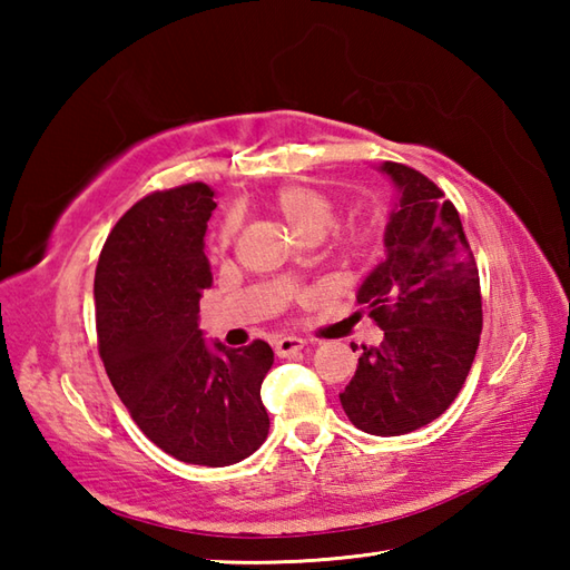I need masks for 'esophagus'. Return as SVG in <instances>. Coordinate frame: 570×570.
Segmentation results:
<instances>
[{
  "label": "esophagus",
  "instance_id": "obj_1",
  "mask_svg": "<svg viewBox=\"0 0 570 570\" xmlns=\"http://www.w3.org/2000/svg\"><path fill=\"white\" fill-rule=\"evenodd\" d=\"M308 343L304 341V337H282V341H276L274 345V353L278 357H288V355H296L304 350Z\"/></svg>",
  "mask_w": 570,
  "mask_h": 570
}]
</instances>
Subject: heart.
I'll list each match as a JSON object with an SVG mask.
<instances>
[{"label": "heart", "mask_w": 570, "mask_h": 570, "mask_svg": "<svg viewBox=\"0 0 570 570\" xmlns=\"http://www.w3.org/2000/svg\"><path fill=\"white\" fill-rule=\"evenodd\" d=\"M274 205L288 223V227L304 239H318L325 235V229L333 225V205L316 188L286 186L276 193ZM235 229H237V217L233 215L227 217V223L223 225V239L233 237ZM370 239H372V227L365 223L347 225L343 233L337 235V242H341V245L350 252L365 249L370 245Z\"/></svg>", "instance_id": "obj_1"}]
</instances>
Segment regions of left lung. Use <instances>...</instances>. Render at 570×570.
I'll return each mask as SVG.
<instances>
[{
	"instance_id": "obj_1",
	"label": "left lung",
	"mask_w": 570,
	"mask_h": 570,
	"mask_svg": "<svg viewBox=\"0 0 570 570\" xmlns=\"http://www.w3.org/2000/svg\"><path fill=\"white\" fill-rule=\"evenodd\" d=\"M396 198L384 259L357 288V304L384 331L362 347L341 392L347 419L372 435H404L439 419L465 384L482 333L478 264L443 190L404 164L384 161Z\"/></svg>"
}]
</instances>
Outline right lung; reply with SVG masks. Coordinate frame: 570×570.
<instances>
[{
    "instance_id": "obj_1",
    "label": "right lung",
    "mask_w": 570,
    "mask_h": 570,
    "mask_svg": "<svg viewBox=\"0 0 570 570\" xmlns=\"http://www.w3.org/2000/svg\"><path fill=\"white\" fill-rule=\"evenodd\" d=\"M215 190H156L119 217L95 272L100 357L117 396L151 443L184 463L225 468L264 443V341L205 343L200 296L213 274L205 229Z\"/></svg>"
}]
</instances>
